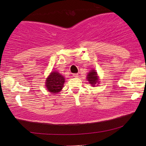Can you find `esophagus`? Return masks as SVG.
Segmentation results:
<instances>
[{
  "label": "esophagus",
  "mask_w": 146,
  "mask_h": 146,
  "mask_svg": "<svg viewBox=\"0 0 146 146\" xmlns=\"http://www.w3.org/2000/svg\"><path fill=\"white\" fill-rule=\"evenodd\" d=\"M73 76H74V77H75V78H78V74L74 73V74H73Z\"/></svg>",
  "instance_id": "34e87169"
}]
</instances>
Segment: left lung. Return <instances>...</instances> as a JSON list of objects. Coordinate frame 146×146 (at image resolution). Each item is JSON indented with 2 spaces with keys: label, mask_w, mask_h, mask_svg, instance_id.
Listing matches in <instances>:
<instances>
[{
  "label": "left lung",
  "mask_w": 146,
  "mask_h": 146,
  "mask_svg": "<svg viewBox=\"0 0 146 146\" xmlns=\"http://www.w3.org/2000/svg\"><path fill=\"white\" fill-rule=\"evenodd\" d=\"M87 80L90 84L95 87L96 84H99V78L97 75V73L96 70H92L87 75Z\"/></svg>",
  "instance_id": "8db88e82"
}]
</instances>
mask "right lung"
<instances>
[{
    "instance_id": "add662e5",
    "label": "right lung",
    "mask_w": 146,
    "mask_h": 146,
    "mask_svg": "<svg viewBox=\"0 0 146 146\" xmlns=\"http://www.w3.org/2000/svg\"><path fill=\"white\" fill-rule=\"evenodd\" d=\"M46 80L47 90L52 94L60 92L65 82V78L64 76L56 71H52Z\"/></svg>"
}]
</instances>
